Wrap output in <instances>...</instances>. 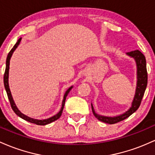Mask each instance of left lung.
<instances>
[{"mask_svg": "<svg viewBox=\"0 0 155 155\" xmlns=\"http://www.w3.org/2000/svg\"><path fill=\"white\" fill-rule=\"evenodd\" d=\"M127 54L135 58L137 64V74H138L136 91H135V97H134L133 102L132 103V107H130V110H128L124 114H121L120 116H115V117H107V116H102L97 114L91 104L92 112H93L95 117L97 119L100 120V121H102V122L107 123V124H113L119 122L121 121H123V120L126 119L127 118L129 117L134 112H135V111L138 110V107H140V103H141L142 99H143L144 95V92H145L146 88H147L148 74L145 56H144V55L141 52L139 51L138 50L129 52Z\"/></svg>", "mask_w": 155, "mask_h": 155, "instance_id": "left-lung-1", "label": "left lung"}]
</instances>
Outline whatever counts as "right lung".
Instances as JSON below:
<instances>
[{
	"label": "right lung",
	"mask_w": 155,
	"mask_h": 155,
	"mask_svg": "<svg viewBox=\"0 0 155 155\" xmlns=\"http://www.w3.org/2000/svg\"><path fill=\"white\" fill-rule=\"evenodd\" d=\"M20 41H21V38H20V39H18V41H17L16 44H15V46L13 47V48H12V49L11 50H10V52H9V53H8V55H7V58H6V69H5L4 77H3V83H4V86H5V88H6V93H7L8 98V100H9L10 105H11V107H12V110H14V112H15V114H16L17 116H19L20 118H22V119L26 120V121H29V122L34 123V124H37V125H45V124H50V123L53 122V121H55V120L58 119L59 118L61 117V114H62V112H63V109H64V104H65L66 97H67V95H68L69 92L70 91L71 89H72V86H71L70 88H69V89L67 90V91H66L65 94H64L63 102H62V107H61V110L59 111V113H58V114H57L56 115H55L54 116H53V117L49 118V119H48L37 120V119H31V118L28 117V116H27L24 115V114H22V113L20 112V111L18 109H17V107H16V105H15V102H14L13 98H12V94H11V91H10L9 87H8V69H9V61H10V58H11L12 55V53H13V52L15 51V50L16 49V48H17V46H18L19 44H20Z\"/></svg>",
	"instance_id": "obj_1"
}]
</instances>
